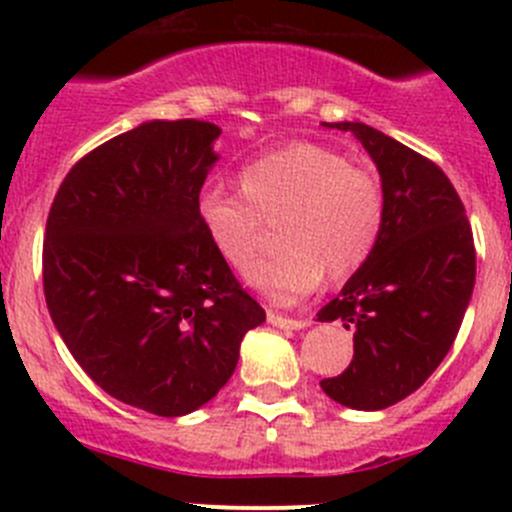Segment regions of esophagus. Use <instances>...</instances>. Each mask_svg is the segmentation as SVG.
<instances>
[{"instance_id": "34e87169", "label": "esophagus", "mask_w": 512, "mask_h": 512, "mask_svg": "<svg viewBox=\"0 0 512 512\" xmlns=\"http://www.w3.org/2000/svg\"><path fill=\"white\" fill-rule=\"evenodd\" d=\"M267 322L277 329H304L309 327V319H292V317H282V314L270 312L267 314Z\"/></svg>"}]
</instances>
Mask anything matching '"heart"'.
<instances>
[{
	"mask_svg": "<svg viewBox=\"0 0 512 512\" xmlns=\"http://www.w3.org/2000/svg\"><path fill=\"white\" fill-rule=\"evenodd\" d=\"M237 195L205 190L195 205L200 232L235 272L255 265L267 227L277 223L280 255L252 272L272 302L294 304L329 275L347 280L366 265L384 230V190L371 170L339 151L297 141L250 160Z\"/></svg>",
	"mask_w": 512,
	"mask_h": 512,
	"instance_id": "obj_1",
	"label": "heart"
}]
</instances>
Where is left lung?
I'll use <instances>...</instances> for the list:
<instances>
[{"mask_svg":"<svg viewBox=\"0 0 512 512\" xmlns=\"http://www.w3.org/2000/svg\"><path fill=\"white\" fill-rule=\"evenodd\" d=\"M349 131L374 160L384 230L374 255L317 312L354 332V359L322 391L356 411H381L414 394L451 349L476 285V247L451 180L428 158L359 121Z\"/></svg>","mask_w":512,"mask_h":512,"instance_id":"obj_1","label":"left lung"}]
</instances>
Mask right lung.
<instances>
[{"instance_id":"obj_1","label":"right lung","mask_w":512,"mask_h":512,"mask_svg":"<svg viewBox=\"0 0 512 512\" xmlns=\"http://www.w3.org/2000/svg\"><path fill=\"white\" fill-rule=\"evenodd\" d=\"M218 136L195 118L141 123L69 170L46 220L56 332L106 394L156 416L208 404L265 322L195 218Z\"/></svg>"}]
</instances>
